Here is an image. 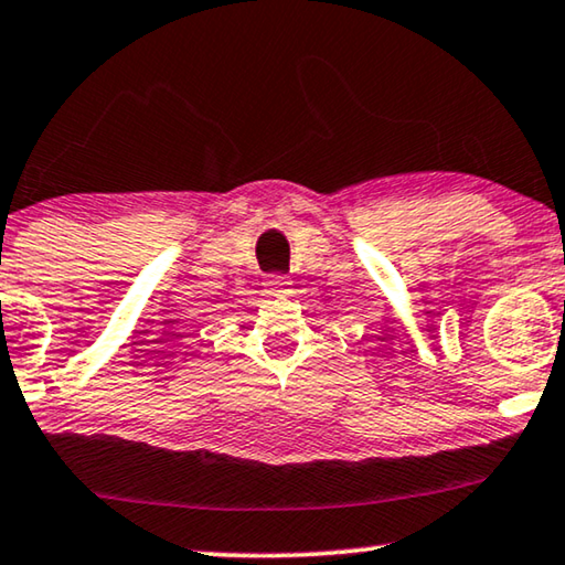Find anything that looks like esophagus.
Wrapping results in <instances>:
<instances>
[{
  "mask_svg": "<svg viewBox=\"0 0 565 565\" xmlns=\"http://www.w3.org/2000/svg\"><path fill=\"white\" fill-rule=\"evenodd\" d=\"M264 286H266L268 294H274V297H281V294L291 291V281L286 279V276H268Z\"/></svg>",
  "mask_w": 565,
  "mask_h": 565,
  "instance_id": "esophagus-1",
  "label": "esophagus"
}]
</instances>
